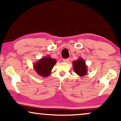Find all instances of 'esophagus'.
<instances>
[{
  "mask_svg": "<svg viewBox=\"0 0 121 121\" xmlns=\"http://www.w3.org/2000/svg\"><path fill=\"white\" fill-rule=\"evenodd\" d=\"M63 61L65 62H68L69 61V59H63Z\"/></svg>",
  "mask_w": 121,
  "mask_h": 121,
  "instance_id": "obj_1",
  "label": "esophagus"
}]
</instances>
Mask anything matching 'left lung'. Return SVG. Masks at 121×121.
<instances>
[{
    "label": "left lung",
    "instance_id": "obj_1",
    "mask_svg": "<svg viewBox=\"0 0 121 121\" xmlns=\"http://www.w3.org/2000/svg\"><path fill=\"white\" fill-rule=\"evenodd\" d=\"M73 69L76 74L80 76H84L87 74V66L86 62L82 59H78L77 60L73 62Z\"/></svg>",
    "mask_w": 121,
    "mask_h": 121
}]
</instances>
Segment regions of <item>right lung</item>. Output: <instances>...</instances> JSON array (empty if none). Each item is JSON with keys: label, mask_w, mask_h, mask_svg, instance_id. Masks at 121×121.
<instances>
[{"label": "right lung", "mask_w": 121, "mask_h": 121, "mask_svg": "<svg viewBox=\"0 0 121 121\" xmlns=\"http://www.w3.org/2000/svg\"><path fill=\"white\" fill-rule=\"evenodd\" d=\"M56 60L48 56L40 59L34 65L35 71L41 77H47L51 74V70L56 63Z\"/></svg>", "instance_id": "right-lung-1"}]
</instances>
